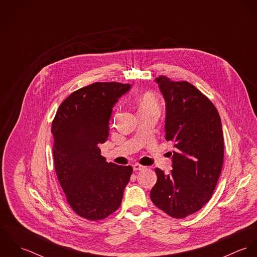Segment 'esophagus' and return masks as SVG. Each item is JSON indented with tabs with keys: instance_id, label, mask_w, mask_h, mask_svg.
<instances>
[{
	"instance_id": "obj_1",
	"label": "esophagus",
	"mask_w": 257,
	"mask_h": 257,
	"mask_svg": "<svg viewBox=\"0 0 257 257\" xmlns=\"http://www.w3.org/2000/svg\"><path fill=\"white\" fill-rule=\"evenodd\" d=\"M133 168H134L135 171H139V170L145 169L146 166H144V165H142V164H140V163H135V164L133 165Z\"/></svg>"
}]
</instances>
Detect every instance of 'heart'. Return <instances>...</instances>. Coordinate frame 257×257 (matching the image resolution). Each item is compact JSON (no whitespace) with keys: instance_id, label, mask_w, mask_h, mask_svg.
I'll return each mask as SVG.
<instances>
[{"instance_id":"b5f03b06","label":"heart","mask_w":257,"mask_h":257,"mask_svg":"<svg viewBox=\"0 0 257 257\" xmlns=\"http://www.w3.org/2000/svg\"><path fill=\"white\" fill-rule=\"evenodd\" d=\"M139 110L140 111H159V105L154 96L145 94L139 100Z\"/></svg>"}]
</instances>
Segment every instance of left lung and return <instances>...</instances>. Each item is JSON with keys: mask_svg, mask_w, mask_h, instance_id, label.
I'll use <instances>...</instances> for the list:
<instances>
[{"mask_svg": "<svg viewBox=\"0 0 257 257\" xmlns=\"http://www.w3.org/2000/svg\"><path fill=\"white\" fill-rule=\"evenodd\" d=\"M155 82L166 106L165 139L176 150L169 174L155 169L150 198L170 217L182 219L212 198L223 162L221 121L214 104L192 84L166 76Z\"/></svg>", "mask_w": 257, "mask_h": 257, "instance_id": "obj_1", "label": "left lung"}]
</instances>
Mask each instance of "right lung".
Masks as SVG:
<instances>
[{
    "label": "right lung",
    "mask_w": 257,
    "mask_h": 257,
    "mask_svg": "<svg viewBox=\"0 0 257 257\" xmlns=\"http://www.w3.org/2000/svg\"><path fill=\"white\" fill-rule=\"evenodd\" d=\"M131 84L97 82L72 93L52 121L53 159L67 202L80 217L102 220L115 212L132 166L107 162L99 146L110 134L112 108Z\"/></svg>",
    "instance_id": "add662e5"
}]
</instances>
